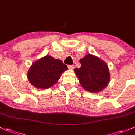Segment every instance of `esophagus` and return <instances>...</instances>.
<instances>
[{
    "label": "esophagus",
    "instance_id": "obj_1",
    "mask_svg": "<svg viewBox=\"0 0 135 135\" xmlns=\"http://www.w3.org/2000/svg\"><path fill=\"white\" fill-rule=\"evenodd\" d=\"M68 67L69 69H73V68H74V67H75V66H74L73 65H68Z\"/></svg>",
    "mask_w": 135,
    "mask_h": 135
}]
</instances>
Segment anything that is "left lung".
<instances>
[{
	"mask_svg": "<svg viewBox=\"0 0 135 135\" xmlns=\"http://www.w3.org/2000/svg\"><path fill=\"white\" fill-rule=\"evenodd\" d=\"M82 66L74 69L83 88L91 93L100 92L108 85L109 71L106 63L99 58L88 54L80 60Z\"/></svg>",
	"mask_w": 135,
	"mask_h": 135,
	"instance_id": "obj_1",
	"label": "left lung"
}]
</instances>
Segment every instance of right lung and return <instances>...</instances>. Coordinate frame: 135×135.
<instances>
[{"label": "right lung", "instance_id": "1", "mask_svg": "<svg viewBox=\"0 0 135 135\" xmlns=\"http://www.w3.org/2000/svg\"><path fill=\"white\" fill-rule=\"evenodd\" d=\"M68 68L62 60L46 55L37 60L29 69L27 78L30 83L38 89H47L60 79Z\"/></svg>", "mask_w": 135, "mask_h": 135}]
</instances>
